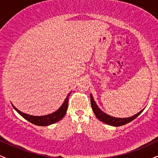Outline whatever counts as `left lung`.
<instances>
[{
  "label": "left lung",
  "instance_id": "left-lung-1",
  "mask_svg": "<svg viewBox=\"0 0 158 158\" xmlns=\"http://www.w3.org/2000/svg\"><path fill=\"white\" fill-rule=\"evenodd\" d=\"M90 104H91L92 109H93L94 114H95L96 117H97L98 119H99L102 122L106 123V124L110 125L112 126H121L123 125H126L127 123L131 122L132 120L137 118V117L143 111V110H140L139 113H137L135 115L132 116L131 117H128V118H116V117H113L111 116L108 115V114H105L104 112L102 111L94 102V98L92 95L90 94Z\"/></svg>",
  "mask_w": 158,
  "mask_h": 158
}]
</instances>
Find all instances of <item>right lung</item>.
<instances>
[{
  "mask_svg": "<svg viewBox=\"0 0 158 158\" xmlns=\"http://www.w3.org/2000/svg\"><path fill=\"white\" fill-rule=\"evenodd\" d=\"M70 93H71V92H70ZM70 93H69L68 95L67 96V98L65 99L64 102L63 103L62 106L56 110V112H54V113H52L51 114H49V115L39 116V117L31 116L29 115V114L22 113V112L20 111L19 110H18L13 105H12V106H13V108H15V110H17V112L20 114V115L22 116L23 118L27 119V120H28L29 122L32 123V124H35L36 126H49V125H51L55 123L59 122V120H61V119L64 117L68 107V99L69 96L70 95Z\"/></svg>",
  "mask_w": 158,
  "mask_h": 158,
  "instance_id": "1",
  "label": "right lung"
}]
</instances>
